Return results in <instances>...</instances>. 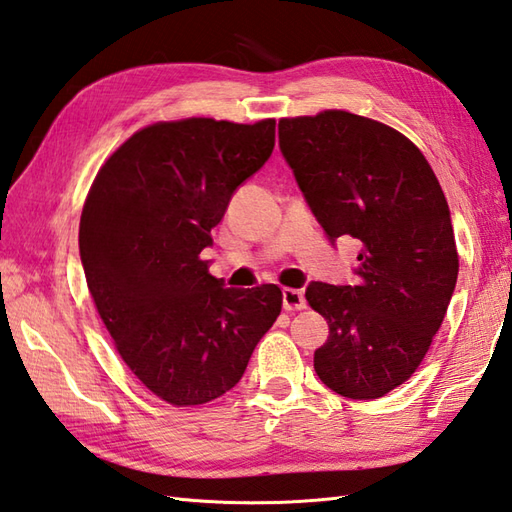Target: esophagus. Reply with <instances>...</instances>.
Segmentation results:
<instances>
[{
  "instance_id": "1",
  "label": "esophagus",
  "mask_w": 512,
  "mask_h": 512,
  "mask_svg": "<svg viewBox=\"0 0 512 512\" xmlns=\"http://www.w3.org/2000/svg\"><path fill=\"white\" fill-rule=\"evenodd\" d=\"M305 307V294L294 288H283V310L285 312H299Z\"/></svg>"
}]
</instances>
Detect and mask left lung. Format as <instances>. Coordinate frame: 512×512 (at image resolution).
<instances>
[{
    "instance_id": "left-lung-1",
    "label": "left lung",
    "mask_w": 512,
    "mask_h": 512,
    "mask_svg": "<svg viewBox=\"0 0 512 512\" xmlns=\"http://www.w3.org/2000/svg\"><path fill=\"white\" fill-rule=\"evenodd\" d=\"M279 146L329 240L362 244L358 283L305 292L329 323L316 375L342 397H384L423 362L456 288L441 183L406 135L349 111L283 117Z\"/></svg>"
}]
</instances>
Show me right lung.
<instances>
[{"label": "right lung", "mask_w": 512, "mask_h": 512, "mask_svg": "<svg viewBox=\"0 0 512 512\" xmlns=\"http://www.w3.org/2000/svg\"><path fill=\"white\" fill-rule=\"evenodd\" d=\"M272 148V117L150 124L104 161L82 207L78 244L95 310L133 375L176 408L240 382L281 314L279 285L227 290L200 257Z\"/></svg>", "instance_id": "right-lung-1"}]
</instances>
